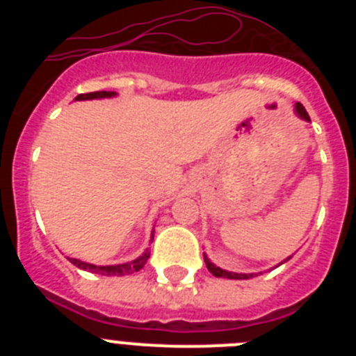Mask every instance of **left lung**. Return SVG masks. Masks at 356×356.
Returning <instances> with one entry per match:
<instances>
[{
  "label": "left lung",
  "instance_id": "left-lung-1",
  "mask_svg": "<svg viewBox=\"0 0 356 356\" xmlns=\"http://www.w3.org/2000/svg\"><path fill=\"white\" fill-rule=\"evenodd\" d=\"M296 114L300 115L301 119H305V121H310V115L307 114V110H305V106L301 105V103H296ZM203 257H205V264L207 267H209V271L212 273L213 276H217V278H228V280H248L251 278L253 275H242V273H229L226 271V269H221V267L213 266L212 262H210L209 259H207V254L203 253ZM291 259V257H289ZM287 259V260H289Z\"/></svg>",
  "mask_w": 356,
  "mask_h": 356
}]
</instances>
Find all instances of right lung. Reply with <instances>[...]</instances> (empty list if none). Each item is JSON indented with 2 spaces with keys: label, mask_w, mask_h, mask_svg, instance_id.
<instances>
[{
  "label": "right lung",
  "mask_w": 356,
  "mask_h": 356,
  "mask_svg": "<svg viewBox=\"0 0 356 356\" xmlns=\"http://www.w3.org/2000/svg\"><path fill=\"white\" fill-rule=\"evenodd\" d=\"M115 96V92L112 90H97V92H89V94H78L76 99L81 102V99H96V97H112ZM151 241H153V235H151ZM149 259V250L144 251L140 254L139 259H135L134 262H127V264H119V266H94V264H87L81 262L78 259H69L71 264H74L80 269H85V271L90 273H97V275H105V276H124V275H131L135 271H140L144 267V264L147 262Z\"/></svg>",
  "instance_id": "add662e5"
}]
</instances>
